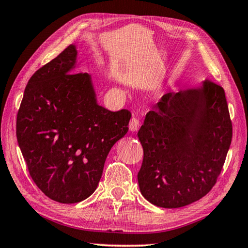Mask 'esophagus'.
<instances>
[{
	"label": "esophagus",
	"instance_id": "obj_1",
	"mask_svg": "<svg viewBox=\"0 0 248 248\" xmlns=\"http://www.w3.org/2000/svg\"><path fill=\"white\" fill-rule=\"evenodd\" d=\"M139 128H140V120L137 118V117H132L131 118V120H130V123H129V129H130V131H132V132H136V131H138V130H139Z\"/></svg>",
	"mask_w": 248,
	"mask_h": 248
}]
</instances>
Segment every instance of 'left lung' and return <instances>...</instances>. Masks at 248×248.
I'll use <instances>...</instances> for the list:
<instances>
[{
	"instance_id": "8db88e82",
	"label": "left lung",
	"mask_w": 248,
	"mask_h": 248,
	"mask_svg": "<svg viewBox=\"0 0 248 248\" xmlns=\"http://www.w3.org/2000/svg\"><path fill=\"white\" fill-rule=\"evenodd\" d=\"M138 137L142 196L169 209L195 202L215 186L232 141L224 90L205 79L200 87L165 94L146 114Z\"/></svg>"
}]
</instances>
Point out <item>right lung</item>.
Returning <instances> with one entry per match:
<instances>
[{"instance_id": "1", "label": "right lung", "mask_w": 248, "mask_h": 248, "mask_svg": "<svg viewBox=\"0 0 248 248\" xmlns=\"http://www.w3.org/2000/svg\"><path fill=\"white\" fill-rule=\"evenodd\" d=\"M78 50L70 45L27 83L16 136L37 187L60 203L93 194L109 151L128 132L131 112L99 106L89 73H75Z\"/></svg>"}]
</instances>
